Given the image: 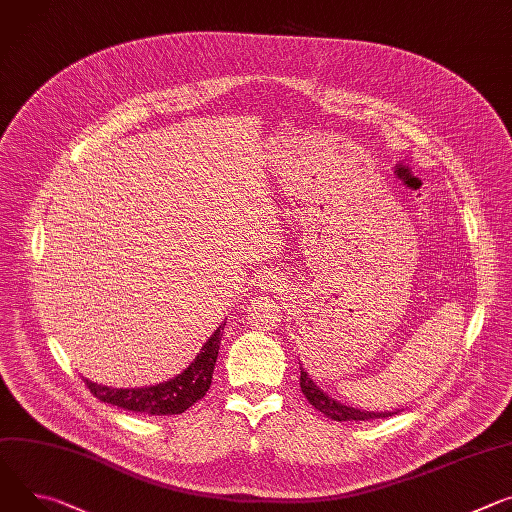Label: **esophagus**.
<instances>
[{
	"label": "esophagus",
	"mask_w": 512,
	"mask_h": 512,
	"mask_svg": "<svg viewBox=\"0 0 512 512\" xmlns=\"http://www.w3.org/2000/svg\"><path fill=\"white\" fill-rule=\"evenodd\" d=\"M267 282H269V284H275V280H273V277H269V280H267ZM263 286H265V284H263Z\"/></svg>",
	"instance_id": "34e87169"
}]
</instances>
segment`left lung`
Masks as SVG:
<instances>
[{
    "label": "left lung",
    "mask_w": 512,
    "mask_h": 512,
    "mask_svg": "<svg viewBox=\"0 0 512 512\" xmlns=\"http://www.w3.org/2000/svg\"><path fill=\"white\" fill-rule=\"evenodd\" d=\"M300 388H302V394L306 396V400L316 408L320 410L324 416L333 418V421L337 423H343V421H376V418H388L396 412H367V410H359V408H351V406H345V404H339L337 400L329 398L327 394H324L322 390H318L314 386V382L308 378L306 371L302 369L300 371Z\"/></svg>",
    "instance_id": "obj_1"
}]
</instances>
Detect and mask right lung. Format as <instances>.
<instances>
[{
  "instance_id": "add662e5",
  "label": "right lung",
  "mask_w": 512,
  "mask_h": 512,
  "mask_svg": "<svg viewBox=\"0 0 512 512\" xmlns=\"http://www.w3.org/2000/svg\"><path fill=\"white\" fill-rule=\"evenodd\" d=\"M220 331L222 327L214 331V335L206 341V345L202 347V351L198 353V357L188 369L181 371L179 376H175L165 384H157L151 388L118 390V388L98 386L94 382L85 380V386L98 400L124 410L141 412L149 416L181 414L194 402L204 398L206 392L210 390L214 365L220 349Z\"/></svg>"
}]
</instances>
